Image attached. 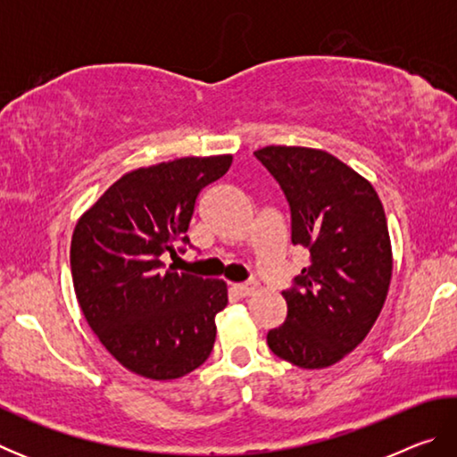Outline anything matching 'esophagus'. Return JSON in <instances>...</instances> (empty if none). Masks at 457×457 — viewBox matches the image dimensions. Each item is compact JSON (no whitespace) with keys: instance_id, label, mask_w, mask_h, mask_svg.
<instances>
[{"instance_id":"1","label":"esophagus","mask_w":457,"mask_h":457,"mask_svg":"<svg viewBox=\"0 0 457 457\" xmlns=\"http://www.w3.org/2000/svg\"><path fill=\"white\" fill-rule=\"evenodd\" d=\"M231 290H234L239 298H245V296H250V294H253V290H256V282L234 284V286H231Z\"/></svg>"}]
</instances>
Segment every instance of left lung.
<instances>
[{"label": "left lung", "mask_w": 457, "mask_h": 457, "mask_svg": "<svg viewBox=\"0 0 457 457\" xmlns=\"http://www.w3.org/2000/svg\"><path fill=\"white\" fill-rule=\"evenodd\" d=\"M253 154L288 199L292 244L311 253L282 292L288 314L268 346L296 367H330L362 343L385 304L393 253L383 204L327 151L272 145Z\"/></svg>", "instance_id": "obj_1"}]
</instances>
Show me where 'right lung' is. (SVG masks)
Instances as JSON below:
<instances>
[{
  "label": "right lung",
  "mask_w": 457,
  "mask_h": 457,
  "mask_svg": "<svg viewBox=\"0 0 457 457\" xmlns=\"http://www.w3.org/2000/svg\"><path fill=\"white\" fill-rule=\"evenodd\" d=\"M229 165L231 154H218L141 167L112 183L76 223L71 268L84 319L137 375L179 378L213 349L226 282L165 270L161 256L189 244L199 191Z\"/></svg>",
  "instance_id": "right-lung-1"
}]
</instances>
